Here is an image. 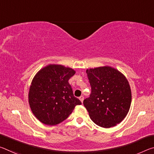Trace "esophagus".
<instances>
[{
  "instance_id": "obj_1",
  "label": "esophagus",
  "mask_w": 154,
  "mask_h": 154,
  "mask_svg": "<svg viewBox=\"0 0 154 154\" xmlns=\"http://www.w3.org/2000/svg\"><path fill=\"white\" fill-rule=\"evenodd\" d=\"M83 99H84V97H83V96H81L80 97H79V100H81V102H82V103H83Z\"/></svg>"
}]
</instances>
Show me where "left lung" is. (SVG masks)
Wrapping results in <instances>:
<instances>
[{"instance_id":"left-lung-1","label":"left lung","mask_w":154,"mask_h":154,"mask_svg":"<svg viewBox=\"0 0 154 154\" xmlns=\"http://www.w3.org/2000/svg\"><path fill=\"white\" fill-rule=\"evenodd\" d=\"M91 85L83 105L90 119L103 128H111L126 118L131 105V90L126 77L111 66L86 70Z\"/></svg>"}]
</instances>
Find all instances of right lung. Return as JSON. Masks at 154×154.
Wrapping results in <instances>:
<instances>
[{
	"instance_id": "obj_1",
	"label": "right lung",
	"mask_w": 154,
	"mask_h": 154,
	"mask_svg": "<svg viewBox=\"0 0 154 154\" xmlns=\"http://www.w3.org/2000/svg\"><path fill=\"white\" fill-rule=\"evenodd\" d=\"M75 74L71 68L49 64L34 77L28 93V102L32 113L43 124L54 126L61 123L75 106L82 105L74 96L69 83Z\"/></svg>"
}]
</instances>
